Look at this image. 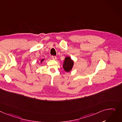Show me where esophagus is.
<instances>
[{
    "label": "esophagus",
    "instance_id": "34e87169",
    "mask_svg": "<svg viewBox=\"0 0 122 122\" xmlns=\"http://www.w3.org/2000/svg\"><path fill=\"white\" fill-rule=\"evenodd\" d=\"M52 58L53 60H56V58H57V57H56V56H52Z\"/></svg>",
    "mask_w": 122,
    "mask_h": 122
}]
</instances>
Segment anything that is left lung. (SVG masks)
Wrapping results in <instances>:
<instances>
[{
	"instance_id": "left-lung-1",
	"label": "left lung",
	"mask_w": 122,
	"mask_h": 122,
	"mask_svg": "<svg viewBox=\"0 0 122 122\" xmlns=\"http://www.w3.org/2000/svg\"><path fill=\"white\" fill-rule=\"evenodd\" d=\"M74 65V61H73L70 57H66L63 63V68L66 71H70Z\"/></svg>"
}]
</instances>
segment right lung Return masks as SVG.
Masks as SVG:
<instances>
[{"label": "right lung", "mask_w": 122, "mask_h": 122, "mask_svg": "<svg viewBox=\"0 0 122 122\" xmlns=\"http://www.w3.org/2000/svg\"><path fill=\"white\" fill-rule=\"evenodd\" d=\"M43 60H44V59H42V60H41V62H42V61H43Z\"/></svg>", "instance_id": "obj_1"}]
</instances>
